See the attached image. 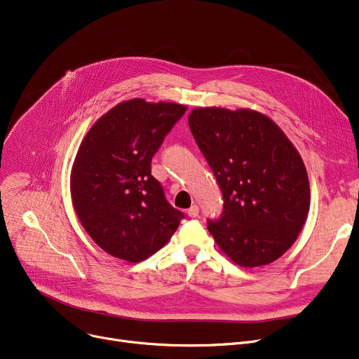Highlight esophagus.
Wrapping results in <instances>:
<instances>
[{
	"label": "esophagus",
	"mask_w": 359,
	"mask_h": 359,
	"mask_svg": "<svg viewBox=\"0 0 359 359\" xmlns=\"http://www.w3.org/2000/svg\"><path fill=\"white\" fill-rule=\"evenodd\" d=\"M187 215H189L191 218H195L199 215V206L198 205H192L189 210H187Z\"/></svg>",
	"instance_id": "obj_1"
}]
</instances>
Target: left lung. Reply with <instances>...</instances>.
<instances>
[{
  "mask_svg": "<svg viewBox=\"0 0 359 359\" xmlns=\"http://www.w3.org/2000/svg\"><path fill=\"white\" fill-rule=\"evenodd\" d=\"M187 121L224 196L210 233L236 265H269L295 243L309 215L303 158L284 130L253 109L196 107Z\"/></svg>",
  "mask_w": 359,
  "mask_h": 359,
  "instance_id": "8db88e82",
  "label": "left lung"
}]
</instances>
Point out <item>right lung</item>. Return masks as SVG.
Here are the masks:
<instances>
[{"mask_svg":"<svg viewBox=\"0 0 359 359\" xmlns=\"http://www.w3.org/2000/svg\"><path fill=\"white\" fill-rule=\"evenodd\" d=\"M186 111L184 104L130 99L107 110L83 138L72 163L74 211L87 234L130 263L164 248L183 214L151 176V158Z\"/></svg>","mask_w":359,"mask_h":359,"instance_id":"1","label":"right lung"}]
</instances>
